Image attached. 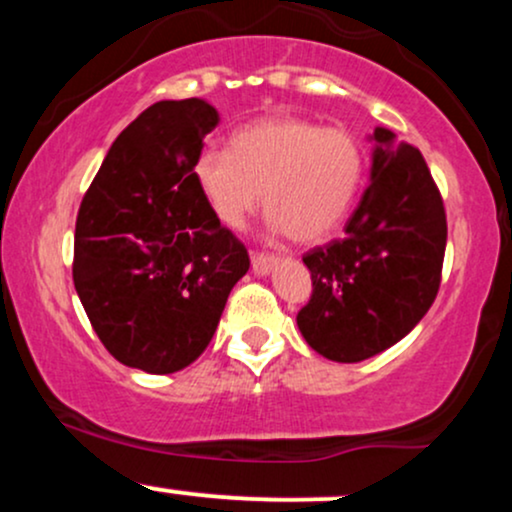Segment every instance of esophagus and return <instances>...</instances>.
<instances>
[{"label": "esophagus", "mask_w": 512, "mask_h": 512, "mask_svg": "<svg viewBox=\"0 0 512 512\" xmlns=\"http://www.w3.org/2000/svg\"><path fill=\"white\" fill-rule=\"evenodd\" d=\"M250 260H252V272H255V274L272 272L274 264H276L274 255H269V252H257V250H252Z\"/></svg>", "instance_id": "esophagus-1"}]
</instances>
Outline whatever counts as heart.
<instances>
[{
  "label": "heart",
  "instance_id": "1",
  "mask_svg": "<svg viewBox=\"0 0 512 512\" xmlns=\"http://www.w3.org/2000/svg\"><path fill=\"white\" fill-rule=\"evenodd\" d=\"M363 170V146L346 129L264 117L233 132L228 151H199L192 178L223 226H243L264 190L272 226L296 243H317L351 209Z\"/></svg>",
  "mask_w": 512,
  "mask_h": 512
}]
</instances>
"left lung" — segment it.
<instances>
[{"mask_svg": "<svg viewBox=\"0 0 512 512\" xmlns=\"http://www.w3.org/2000/svg\"><path fill=\"white\" fill-rule=\"evenodd\" d=\"M370 185L346 221V236L305 252L313 293L298 330L317 354L356 363L390 349L436 301L448 221L419 149L375 129Z\"/></svg>", "mask_w": 512, "mask_h": 512, "instance_id": "8db88e82", "label": "left lung"}]
</instances>
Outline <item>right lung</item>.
<instances>
[{
    "mask_svg": "<svg viewBox=\"0 0 512 512\" xmlns=\"http://www.w3.org/2000/svg\"><path fill=\"white\" fill-rule=\"evenodd\" d=\"M219 113L161 101L122 129L81 199L74 289L93 332L129 368L175 373L202 356L248 248L221 226L192 166Z\"/></svg>",
    "mask_w": 512,
    "mask_h": 512,
    "instance_id": "1",
    "label": "right lung"
}]
</instances>
